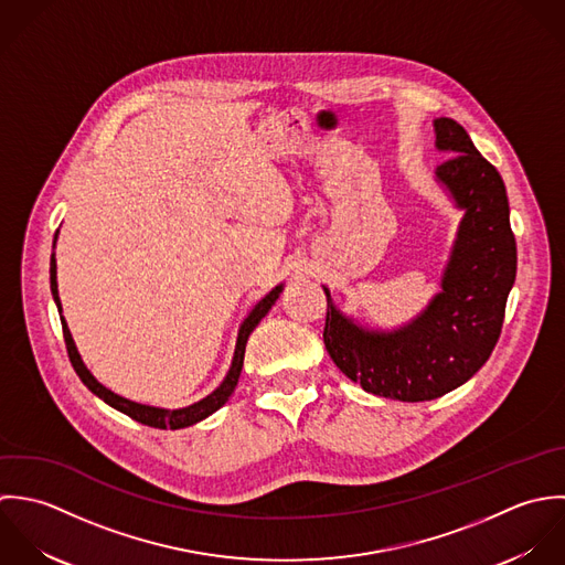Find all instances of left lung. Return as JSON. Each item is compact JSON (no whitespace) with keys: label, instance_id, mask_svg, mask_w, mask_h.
Returning a JSON list of instances; mask_svg holds the SVG:
<instances>
[{"label":"left lung","instance_id":"obj_1","mask_svg":"<svg viewBox=\"0 0 565 565\" xmlns=\"http://www.w3.org/2000/svg\"><path fill=\"white\" fill-rule=\"evenodd\" d=\"M437 150L450 154L435 181L462 212L450 257L426 310L395 330H373L340 312L330 290L326 349L366 393L428 402L465 384L491 355L515 284L518 248L507 188L460 124L435 119Z\"/></svg>","mask_w":565,"mask_h":565}]
</instances>
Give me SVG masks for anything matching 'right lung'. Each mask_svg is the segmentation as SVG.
<instances>
[{
    "label": "right lung",
    "instance_id": "right-lung-1",
    "mask_svg": "<svg viewBox=\"0 0 565 565\" xmlns=\"http://www.w3.org/2000/svg\"><path fill=\"white\" fill-rule=\"evenodd\" d=\"M56 237H58V231L54 235V246H56ZM50 288H52V297H54V303L58 308V312L63 315V306H61V299H58V284H56V257L52 253V259H50ZM284 290V284L275 286L262 301L255 303V308L248 312V317L242 321L239 330H237V340H235V351H233V360H231V366H228V373L225 375V380L221 382V386L210 393L207 397H203L201 402H194L185 408H159V406H148V404H139V402H132V399H126L121 395L114 393L111 388H107L105 384H100L94 373L87 369V364L83 362L78 349H76V342L72 339V332L65 323V319L61 317V323H63V337H65V344H67V353H70V360H72V366L74 371L78 373V377L83 380V384L94 393L98 395L105 404H109L115 411L128 415L130 419L143 424V426H150V428H161V430H179V428H188V426H194L203 419H207L210 415H214L218 408H223L226 404V399L231 397V393L235 391L237 386V380H239V373H242V364H244V349H246V340L250 337V332L257 328V323L268 315V310L275 306V301L279 299Z\"/></svg>",
    "mask_w": 565,
    "mask_h": 565
}]
</instances>
